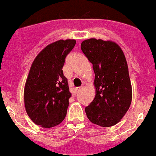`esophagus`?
<instances>
[{
    "label": "esophagus",
    "instance_id": "34e87169",
    "mask_svg": "<svg viewBox=\"0 0 156 156\" xmlns=\"http://www.w3.org/2000/svg\"><path fill=\"white\" fill-rule=\"evenodd\" d=\"M83 89V86H80V87L76 88V92H80V91H81Z\"/></svg>",
    "mask_w": 156,
    "mask_h": 156
}]
</instances>
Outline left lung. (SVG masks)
Instances as JSON below:
<instances>
[{
    "mask_svg": "<svg viewBox=\"0 0 156 156\" xmlns=\"http://www.w3.org/2000/svg\"><path fill=\"white\" fill-rule=\"evenodd\" d=\"M81 50L95 73V96L86 107L87 118L100 127H112L121 121L132 101L125 55L115 41L94 38L82 41Z\"/></svg>",
    "mask_w": 156,
    "mask_h": 156,
    "instance_id": "8db88e82",
    "label": "left lung"
}]
</instances>
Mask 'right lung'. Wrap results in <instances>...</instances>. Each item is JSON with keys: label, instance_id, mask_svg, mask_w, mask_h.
Segmentation results:
<instances>
[{"label": "right lung", "instance_id": "obj_1", "mask_svg": "<svg viewBox=\"0 0 156 156\" xmlns=\"http://www.w3.org/2000/svg\"><path fill=\"white\" fill-rule=\"evenodd\" d=\"M75 44V39L51 43L31 65L24 87V104L28 116L41 127H55L67 115L71 93L62 68Z\"/></svg>", "mask_w": 156, "mask_h": 156}]
</instances>
